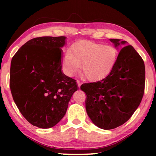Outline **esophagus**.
<instances>
[{"label": "esophagus", "mask_w": 156, "mask_h": 156, "mask_svg": "<svg viewBox=\"0 0 156 156\" xmlns=\"http://www.w3.org/2000/svg\"><path fill=\"white\" fill-rule=\"evenodd\" d=\"M77 84H78V86L79 87H80V85L82 84V83L80 81H79V80H77Z\"/></svg>", "instance_id": "1"}]
</instances>
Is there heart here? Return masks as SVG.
I'll use <instances>...</instances> for the list:
<instances>
[{"label":"heart","instance_id":"b5f03b06","mask_svg":"<svg viewBox=\"0 0 156 156\" xmlns=\"http://www.w3.org/2000/svg\"><path fill=\"white\" fill-rule=\"evenodd\" d=\"M118 58L114 47L94 42L76 43L62 58V68L68 76H73L80 69L89 80H101L109 74Z\"/></svg>","mask_w":156,"mask_h":156}]
</instances>
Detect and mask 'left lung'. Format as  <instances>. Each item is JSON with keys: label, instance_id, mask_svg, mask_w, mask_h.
Returning a JSON list of instances; mask_svg holds the SVG:
<instances>
[{"label": "left lung", "instance_id": "8db88e82", "mask_svg": "<svg viewBox=\"0 0 156 156\" xmlns=\"http://www.w3.org/2000/svg\"><path fill=\"white\" fill-rule=\"evenodd\" d=\"M109 41L120 51L114 67L100 81L80 87L87 95L89 118L105 130L118 127L131 117L142 101L145 84L144 63L138 53L125 41Z\"/></svg>", "mask_w": 156, "mask_h": 156}]
</instances>
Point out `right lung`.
I'll use <instances>...</instances> for the list:
<instances>
[{
  "label": "right lung",
  "instance_id": "add662e5",
  "mask_svg": "<svg viewBox=\"0 0 156 156\" xmlns=\"http://www.w3.org/2000/svg\"><path fill=\"white\" fill-rule=\"evenodd\" d=\"M66 37L31 39L12 58L9 85L16 105L29 122L42 129L64 117L78 86L62 72Z\"/></svg>",
  "mask_w": 156,
  "mask_h": 156
}]
</instances>
